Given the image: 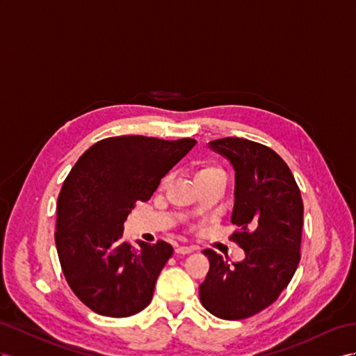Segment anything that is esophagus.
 <instances>
[{
    "label": "esophagus",
    "mask_w": 356,
    "mask_h": 356,
    "mask_svg": "<svg viewBox=\"0 0 356 356\" xmlns=\"http://www.w3.org/2000/svg\"><path fill=\"white\" fill-rule=\"evenodd\" d=\"M195 250H197L195 247H186V245H180V247L176 248V252L177 254H184V256H185V254H189V252H193Z\"/></svg>",
    "instance_id": "34e87169"
}]
</instances>
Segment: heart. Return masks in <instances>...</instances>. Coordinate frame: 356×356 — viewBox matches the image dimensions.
Listing matches in <instances>:
<instances>
[{
    "label": "heart",
    "instance_id": "obj_1",
    "mask_svg": "<svg viewBox=\"0 0 356 356\" xmlns=\"http://www.w3.org/2000/svg\"><path fill=\"white\" fill-rule=\"evenodd\" d=\"M206 176H224V172H222L221 168L212 167V165L203 167V168H200L197 171V179H202V177H206Z\"/></svg>",
    "mask_w": 356,
    "mask_h": 356
}]
</instances>
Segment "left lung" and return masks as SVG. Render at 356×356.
I'll list each match as a JSON object with an SVG mask.
<instances>
[{
	"label": "left lung",
	"mask_w": 356,
	"mask_h": 356,
	"mask_svg": "<svg viewBox=\"0 0 356 356\" xmlns=\"http://www.w3.org/2000/svg\"><path fill=\"white\" fill-rule=\"evenodd\" d=\"M209 147L234 168L232 239L245 251L238 263L204 250L211 268L200 284L209 313L239 321L275 302L300 260L304 203L296 180L280 154L245 138H221Z\"/></svg>",
	"instance_id": "left-lung-1"
}]
</instances>
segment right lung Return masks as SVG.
Returning a JSON list of instances; mask_svg holds the SVG:
<instances>
[{
	"label": "right lung",
	"instance_id": "1",
	"mask_svg": "<svg viewBox=\"0 0 356 356\" xmlns=\"http://www.w3.org/2000/svg\"><path fill=\"white\" fill-rule=\"evenodd\" d=\"M195 140L126 135L100 140L70 170L57 203L56 245L74 293L100 316L127 317L150 304L170 243L123 241L136 202H147L161 179Z\"/></svg>",
	"mask_w": 356,
	"mask_h": 356
}]
</instances>
